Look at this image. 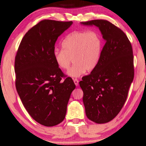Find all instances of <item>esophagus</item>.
<instances>
[{"instance_id": "1", "label": "esophagus", "mask_w": 146, "mask_h": 146, "mask_svg": "<svg viewBox=\"0 0 146 146\" xmlns=\"http://www.w3.org/2000/svg\"><path fill=\"white\" fill-rule=\"evenodd\" d=\"M73 82H74V83H75L76 86H78V79H76V78L73 79Z\"/></svg>"}]
</instances>
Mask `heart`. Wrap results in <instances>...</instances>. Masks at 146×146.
Masks as SVG:
<instances>
[{
	"label": "heart",
	"mask_w": 146,
	"mask_h": 146,
	"mask_svg": "<svg viewBox=\"0 0 146 146\" xmlns=\"http://www.w3.org/2000/svg\"><path fill=\"white\" fill-rule=\"evenodd\" d=\"M102 39L93 31H74L62 42V50H55L54 60L58 67L67 70L72 59L75 64L68 71L70 77L78 78L86 70H94L100 62L102 51Z\"/></svg>",
	"instance_id": "heart-1"
}]
</instances>
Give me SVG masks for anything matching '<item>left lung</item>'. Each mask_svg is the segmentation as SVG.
I'll list each match as a JSON object with an SVG mask.
<instances>
[{
  "mask_svg": "<svg viewBox=\"0 0 146 146\" xmlns=\"http://www.w3.org/2000/svg\"><path fill=\"white\" fill-rule=\"evenodd\" d=\"M99 28L105 40L98 64L79 82L87 118L108 123L120 112L134 78L133 50L124 32L105 20L82 22Z\"/></svg>",
  "mask_w": 146,
  "mask_h": 146,
  "instance_id": "8db88e82",
  "label": "left lung"
}]
</instances>
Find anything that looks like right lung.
Instances as JSON below:
<instances>
[{
	"label": "right lung",
	"mask_w": 146,
	"mask_h": 146,
	"mask_svg": "<svg viewBox=\"0 0 146 146\" xmlns=\"http://www.w3.org/2000/svg\"><path fill=\"white\" fill-rule=\"evenodd\" d=\"M71 22L43 20L23 36L15 57L16 88L23 106L32 117L45 126L64 120L67 105L75 85L54 58L58 37Z\"/></svg>",
	"instance_id": "obj_1"
}]
</instances>
